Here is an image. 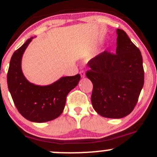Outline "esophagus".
Listing matches in <instances>:
<instances>
[{"instance_id":"1","label":"esophagus","mask_w":157,"mask_h":157,"mask_svg":"<svg viewBox=\"0 0 157 157\" xmlns=\"http://www.w3.org/2000/svg\"><path fill=\"white\" fill-rule=\"evenodd\" d=\"M80 76H81V77H85V76H86V73H85V71H80Z\"/></svg>"}]
</instances>
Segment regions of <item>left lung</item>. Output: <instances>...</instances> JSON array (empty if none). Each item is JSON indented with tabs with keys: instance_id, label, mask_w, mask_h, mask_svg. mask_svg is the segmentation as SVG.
I'll return each instance as SVG.
<instances>
[{
	"instance_id": "1",
	"label": "left lung",
	"mask_w": 157,
	"mask_h": 157,
	"mask_svg": "<svg viewBox=\"0 0 157 157\" xmlns=\"http://www.w3.org/2000/svg\"><path fill=\"white\" fill-rule=\"evenodd\" d=\"M116 53L104 51L87 63L93 85L94 110L107 118L120 119L135 108L144 82L142 56L126 33L117 29Z\"/></svg>"
}]
</instances>
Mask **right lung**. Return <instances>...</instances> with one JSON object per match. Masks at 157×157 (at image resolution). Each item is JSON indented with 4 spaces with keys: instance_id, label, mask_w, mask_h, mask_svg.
<instances>
[{
    "instance_id": "1",
    "label": "right lung",
    "mask_w": 157,
    "mask_h": 157,
    "mask_svg": "<svg viewBox=\"0 0 157 157\" xmlns=\"http://www.w3.org/2000/svg\"><path fill=\"white\" fill-rule=\"evenodd\" d=\"M32 39L27 40L13 54L8 69L7 85L13 102L22 116L31 122L44 123L62 114L67 94L77 86L80 75L62 77L47 86L30 83L22 73L21 64L23 53Z\"/></svg>"
}]
</instances>
